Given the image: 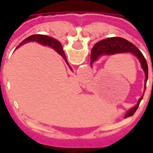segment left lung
I'll return each instance as SVG.
<instances>
[{"label": "left lung", "mask_w": 153, "mask_h": 153, "mask_svg": "<svg viewBox=\"0 0 153 153\" xmlns=\"http://www.w3.org/2000/svg\"><path fill=\"white\" fill-rule=\"evenodd\" d=\"M132 53L135 56L138 58L140 63H141L142 69L143 70L145 73V86L144 88L146 89V83L148 80V67L147 60L143 56V55L140 51L138 50L137 47L128 42L125 38H119V37H114L104 39L96 43L91 51V65L95 60L100 56H105V55H115L118 53ZM153 72V67H152ZM143 99V97H140L138 100V102L137 105L130 109L127 113L126 115H132L138 109L139 103Z\"/></svg>", "instance_id": "1"}]
</instances>
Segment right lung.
<instances>
[{
	"label": "right lung",
	"instance_id": "add662e5",
	"mask_svg": "<svg viewBox=\"0 0 153 153\" xmlns=\"http://www.w3.org/2000/svg\"><path fill=\"white\" fill-rule=\"evenodd\" d=\"M39 42V43L42 44V45H46V46L48 45V46H50V47H53L54 49L57 52L60 54V56L63 57L64 59L65 60V61L67 62L66 57H65V52H64L62 45L60 44V42H58V41L56 40V39L51 38V37H48V36H46V35H32V36H29L28 38H25V40L23 41L19 45L18 47H19V46L23 45V44L26 43V42Z\"/></svg>",
	"mask_w": 153,
	"mask_h": 153
}]
</instances>
